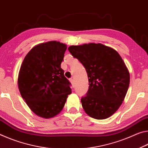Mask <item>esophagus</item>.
<instances>
[{"label": "esophagus", "instance_id": "1", "mask_svg": "<svg viewBox=\"0 0 148 148\" xmlns=\"http://www.w3.org/2000/svg\"><path fill=\"white\" fill-rule=\"evenodd\" d=\"M70 82H71V84H72L73 87H74V86H75V81H74V79H70Z\"/></svg>", "mask_w": 148, "mask_h": 148}]
</instances>
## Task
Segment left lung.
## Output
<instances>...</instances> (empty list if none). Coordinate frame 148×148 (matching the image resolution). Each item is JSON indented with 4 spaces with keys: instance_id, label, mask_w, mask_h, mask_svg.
<instances>
[{
    "instance_id": "8db88e82",
    "label": "left lung",
    "mask_w": 148,
    "mask_h": 148,
    "mask_svg": "<svg viewBox=\"0 0 148 148\" xmlns=\"http://www.w3.org/2000/svg\"><path fill=\"white\" fill-rule=\"evenodd\" d=\"M68 50L88 75L89 88L81 98L84 111L96 119L111 117L124 101L129 86V71L122 58L101 43L71 46Z\"/></svg>"
}]
</instances>
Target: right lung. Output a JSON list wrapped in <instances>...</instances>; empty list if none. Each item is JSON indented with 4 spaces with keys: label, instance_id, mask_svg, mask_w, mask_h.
Segmentation results:
<instances>
[{
    "label": "right lung",
    "instance_id": "obj_1",
    "mask_svg": "<svg viewBox=\"0 0 148 148\" xmlns=\"http://www.w3.org/2000/svg\"><path fill=\"white\" fill-rule=\"evenodd\" d=\"M67 45L58 41L40 43L25 56L18 84L21 96L30 110L48 119L61 112L69 94L70 83L61 68Z\"/></svg>",
    "mask_w": 148,
    "mask_h": 148
}]
</instances>
